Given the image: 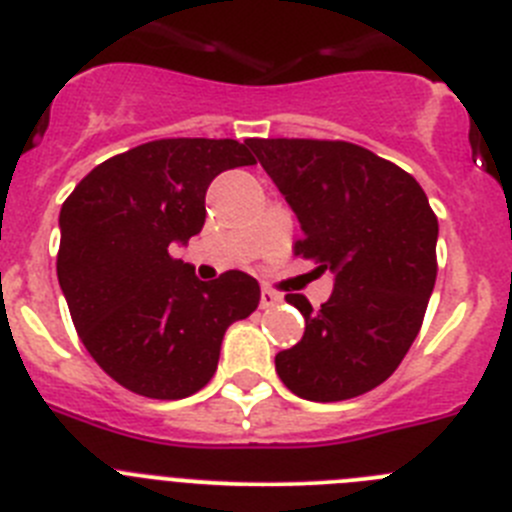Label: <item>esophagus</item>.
Returning a JSON list of instances; mask_svg holds the SVG:
<instances>
[{
	"label": "esophagus",
	"mask_w": 512,
	"mask_h": 512,
	"mask_svg": "<svg viewBox=\"0 0 512 512\" xmlns=\"http://www.w3.org/2000/svg\"><path fill=\"white\" fill-rule=\"evenodd\" d=\"M280 300H283V295L275 293V290H270V288H262V293H260L262 308H272V305H278Z\"/></svg>",
	"instance_id": "1"
}]
</instances>
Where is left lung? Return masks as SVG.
I'll return each instance as SVG.
<instances>
[{
	"label": "left lung",
	"mask_w": 512,
	"mask_h": 512,
	"mask_svg": "<svg viewBox=\"0 0 512 512\" xmlns=\"http://www.w3.org/2000/svg\"><path fill=\"white\" fill-rule=\"evenodd\" d=\"M298 217L295 255L333 272L321 308L285 300L305 333L275 356L295 396L343 401L384 384L424 321L437 280L439 224L412 174L369 148L315 138L245 141Z\"/></svg>",
	"instance_id": "left-lung-1"
}]
</instances>
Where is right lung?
<instances>
[{
	"instance_id": "1",
	"label": "right lung",
	"mask_w": 512,
	"mask_h": 512,
	"mask_svg": "<svg viewBox=\"0 0 512 512\" xmlns=\"http://www.w3.org/2000/svg\"><path fill=\"white\" fill-rule=\"evenodd\" d=\"M255 164L234 138H161L95 166L60 209L57 280L95 364L148 399L197 394L224 331L260 303L242 270L202 283L169 255L202 232L214 176Z\"/></svg>"
}]
</instances>
